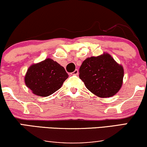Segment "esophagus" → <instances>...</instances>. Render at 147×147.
Segmentation results:
<instances>
[{"mask_svg":"<svg viewBox=\"0 0 147 147\" xmlns=\"http://www.w3.org/2000/svg\"><path fill=\"white\" fill-rule=\"evenodd\" d=\"M78 73H79V71H78V69H76L75 71L72 72L71 74H73V75H78Z\"/></svg>","mask_w":147,"mask_h":147,"instance_id":"esophagus-1","label":"esophagus"}]
</instances>
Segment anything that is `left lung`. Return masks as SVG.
I'll list each match as a JSON object with an SVG mask.
<instances>
[{
	"instance_id": "1",
	"label": "left lung",
	"mask_w": 147,
	"mask_h": 147,
	"mask_svg": "<svg viewBox=\"0 0 147 147\" xmlns=\"http://www.w3.org/2000/svg\"><path fill=\"white\" fill-rule=\"evenodd\" d=\"M79 71L87 89L100 98L114 96L123 84V67L108 53L86 59Z\"/></svg>"
}]
</instances>
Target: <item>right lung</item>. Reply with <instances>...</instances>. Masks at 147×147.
Wrapping results in <instances>:
<instances>
[{
	"label": "right lung",
	"instance_id": "1",
	"mask_svg": "<svg viewBox=\"0 0 147 147\" xmlns=\"http://www.w3.org/2000/svg\"><path fill=\"white\" fill-rule=\"evenodd\" d=\"M68 76L63 67L47 58L28 68L25 83L33 94L46 97L59 90Z\"/></svg>",
	"mask_w": 147,
	"mask_h": 147
}]
</instances>
